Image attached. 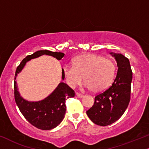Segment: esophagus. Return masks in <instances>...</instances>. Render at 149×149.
I'll return each instance as SVG.
<instances>
[{
	"label": "esophagus",
	"instance_id": "34e87169",
	"mask_svg": "<svg viewBox=\"0 0 149 149\" xmlns=\"http://www.w3.org/2000/svg\"><path fill=\"white\" fill-rule=\"evenodd\" d=\"M76 95L79 97V98H81V97H84L83 95L80 94V93H76Z\"/></svg>",
	"mask_w": 149,
	"mask_h": 149
}]
</instances>
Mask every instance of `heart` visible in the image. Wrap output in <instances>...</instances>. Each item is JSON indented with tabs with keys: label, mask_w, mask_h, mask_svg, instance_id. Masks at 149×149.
I'll return each instance as SVG.
<instances>
[{
	"label": "heart",
	"mask_w": 149,
	"mask_h": 149,
	"mask_svg": "<svg viewBox=\"0 0 149 149\" xmlns=\"http://www.w3.org/2000/svg\"><path fill=\"white\" fill-rule=\"evenodd\" d=\"M63 73L66 82L71 88L79 85L84 79L86 88L100 93L111 85L115 65L109 58L88 53L74 58L73 64H65Z\"/></svg>",
	"instance_id": "1"
}]
</instances>
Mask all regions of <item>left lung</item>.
Here are the masks:
<instances>
[{"mask_svg": "<svg viewBox=\"0 0 149 149\" xmlns=\"http://www.w3.org/2000/svg\"><path fill=\"white\" fill-rule=\"evenodd\" d=\"M111 54L116 59L118 67L116 77L107 90L95 97L93 106L86 111L92 122L102 126L118 120L131 100L133 73L129 60L122 54Z\"/></svg>", "mask_w": 149, "mask_h": 149, "instance_id": "left-lung-1", "label": "left lung"}]
</instances>
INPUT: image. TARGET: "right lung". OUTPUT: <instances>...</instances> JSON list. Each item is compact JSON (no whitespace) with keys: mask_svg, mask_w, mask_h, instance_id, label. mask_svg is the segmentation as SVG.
Listing matches in <instances>:
<instances>
[{"mask_svg":"<svg viewBox=\"0 0 149 149\" xmlns=\"http://www.w3.org/2000/svg\"><path fill=\"white\" fill-rule=\"evenodd\" d=\"M52 56L61 60L64 56L63 53L52 52L49 50H39L28 55L21 62L16 68V76L21 72L27 61L42 55ZM63 70L62 69V79H64ZM14 99L21 113L32 125L39 129L47 131L56 127L62 122L65 114V100L74 97V91L67 84L61 82L56 89L49 96L38 102H28L24 100L18 91L16 81L14 85Z\"/></svg>","mask_w":149,"mask_h":149,"instance_id":"obj_1","label":"right lung"}]
</instances>
